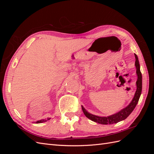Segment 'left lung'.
Returning a JSON list of instances; mask_svg holds the SVG:
<instances>
[{"label":"left lung","mask_w":154,"mask_h":154,"mask_svg":"<svg viewBox=\"0 0 154 154\" xmlns=\"http://www.w3.org/2000/svg\"><path fill=\"white\" fill-rule=\"evenodd\" d=\"M135 54V58H136V62H135V66L136 67V73L137 74V80L136 82L137 90L132 101L127 107L122 109L119 112L116 113L114 115H112L107 117H100V116H95L88 113V112L82 106V110L83 113L85 115L87 118L90 119L93 122L98 123L102 125H107V124H113L117 123L121 121H123L127 118L128 116L132 113V112L135 109V107L137 105L139 97H140L141 91H142V74L140 71V66H139V60L137 56Z\"/></svg>","instance_id":"left-lung-1"}]
</instances>
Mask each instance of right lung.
<instances>
[{
    "instance_id": "obj_1",
    "label": "right lung",
    "mask_w": 154,
    "mask_h": 154,
    "mask_svg": "<svg viewBox=\"0 0 154 154\" xmlns=\"http://www.w3.org/2000/svg\"><path fill=\"white\" fill-rule=\"evenodd\" d=\"M49 119H50V118H48V119H47V120H45V119H42V120H39V121H38V122H36V123H44V122H47L48 120H49Z\"/></svg>"
}]
</instances>
